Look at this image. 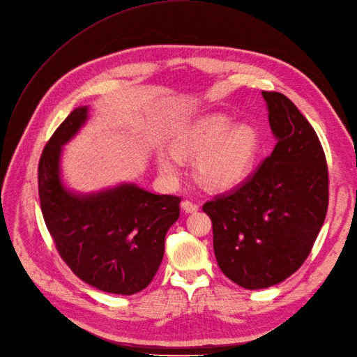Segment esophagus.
Here are the masks:
<instances>
[{
  "label": "esophagus",
  "mask_w": 357,
  "mask_h": 357,
  "mask_svg": "<svg viewBox=\"0 0 357 357\" xmlns=\"http://www.w3.org/2000/svg\"><path fill=\"white\" fill-rule=\"evenodd\" d=\"M181 209L188 213H193L199 209V206L190 201H184V202H181Z\"/></svg>",
  "instance_id": "obj_1"
}]
</instances>
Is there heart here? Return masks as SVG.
<instances>
[{"label": "heart", "instance_id": "1", "mask_svg": "<svg viewBox=\"0 0 357 357\" xmlns=\"http://www.w3.org/2000/svg\"><path fill=\"white\" fill-rule=\"evenodd\" d=\"M258 135L246 124L231 127L224 116L208 117L183 130L173 139V151L158 153V167L169 180L181 173V158L196 160V176L204 186L224 190L243 181L258 151Z\"/></svg>", "mask_w": 357, "mask_h": 357}]
</instances>
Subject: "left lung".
<instances>
[{
	"instance_id": "left-lung-1",
	"label": "left lung",
	"mask_w": 357,
	"mask_h": 357,
	"mask_svg": "<svg viewBox=\"0 0 357 357\" xmlns=\"http://www.w3.org/2000/svg\"><path fill=\"white\" fill-rule=\"evenodd\" d=\"M273 153L237 188L204 205L212 221L213 252L225 277L261 290L302 266L328 208V168L313 127L290 99L262 92Z\"/></svg>"
}]
</instances>
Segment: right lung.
Segmentation results:
<instances>
[{
  "instance_id": "obj_1",
  "label": "right lung",
  "mask_w": 357,
  "mask_h": 357,
  "mask_svg": "<svg viewBox=\"0 0 357 357\" xmlns=\"http://www.w3.org/2000/svg\"><path fill=\"white\" fill-rule=\"evenodd\" d=\"M89 119L77 107L42 152L40 209L61 258L95 289L130 296L149 286L165 250V234L180 215V197L155 195L135 183L91 193L68 189L61 177L63 146Z\"/></svg>"
}]
</instances>
